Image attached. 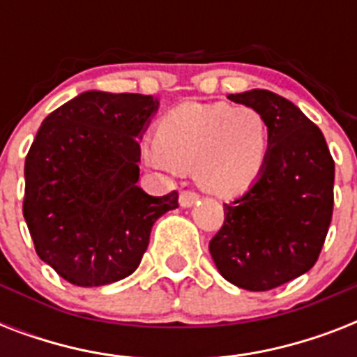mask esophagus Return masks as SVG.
I'll return each mask as SVG.
<instances>
[{
	"label": "esophagus",
	"mask_w": 357,
	"mask_h": 357,
	"mask_svg": "<svg viewBox=\"0 0 357 357\" xmlns=\"http://www.w3.org/2000/svg\"><path fill=\"white\" fill-rule=\"evenodd\" d=\"M198 202V195L196 192H190V190H183L181 195H179V206L181 207H192Z\"/></svg>",
	"instance_id": "obj_1"
}]
</instances>
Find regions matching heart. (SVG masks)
Returning <instances> with one entry per match:
<instances>
[{
  "instance_id": "b5f03b06",
  "label": "heart",
  "mask_w": 357,
  "mask_h": 357,
  "mask_svg": "<svg viewBox=\"0 0 357 357\" xmlns=\"http://www.w3.org/2000/svg\"><path fill=\"white\" fill-rule=\"evenodd\" d=\"M271 153V128L257 109L231 103H181L155 126L142 150L153 168H192L196 183L217 196L248 190Z\"/></svg>"
}]
</instances>
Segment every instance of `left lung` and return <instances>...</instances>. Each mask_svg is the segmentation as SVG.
<instances>
[{
  "label": "left lung",
  "instance_id": "1",
  "mask_svg": "<svg viewBox=\"0 0 357 357\" xmlns=\"http://www.w3.org/2000/svg\"><path fill=\"white\" fill-rule=\"evenodd\" d=\"M228 100L257 109L271 128V153L255 183L224 204L209 252L224 280L268 291L315 265L333 211L335 165L324 135L293 102L252 89Z\"/></svg>",
  "mask_w": 357,
  "mask_h": 357
}]
</instances>
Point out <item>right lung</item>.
Segmentation results:
<instances>
[{"label":"right lung","instance_id":"add662e5","mask_svg":"<svg viewBox=\"0 0 357 357\" xmlns=\"http://www.w3.org/2000/svg\"><path fill=\"white\" fill-rule=\"evenodd\" d=\"M159 109L144 94L86 91L47 114L25 157L24 217L59 276L100 287L137 271L178 192L140 189L139 140Z\"/></svg>","mask_w":357,"mask_h":357}]
</instances>
